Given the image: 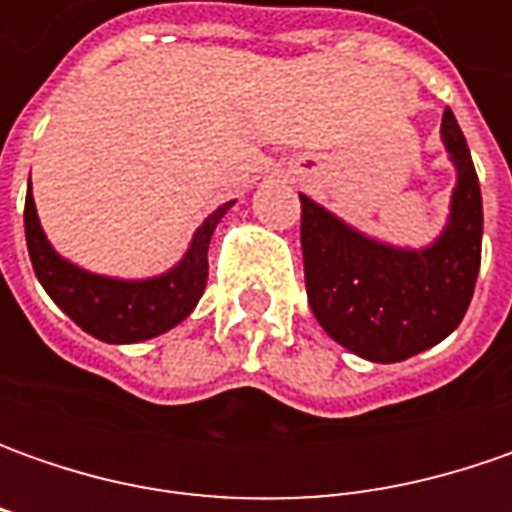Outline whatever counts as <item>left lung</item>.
I'll list each match as a JSON object with an SVG mask.
<instances>
[{"mask_svg":"<svg viewBox=\"0 0 512 512\" xmlns=\"http://www.w3.org/2000/svg\"><path fill=\"white\" fill-rule=\"evenodd\" d=\"M442 142L456 187L447 225L427 247L364 236L302 199L307 302L325 333L367 362H404L447 339L467 313L482 265V190L464 133L447 108Z\"/></svg>","mask_w":512,"mask_h":512,"instance_id":"obj_1","label":"left lung"}]
</instances>
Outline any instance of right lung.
Wrapping results in <instances>:
<instances>
[{"label":"right lung","mask_w":512,"mask_h":512,"mask_svg":"<svg viewBox=\"0 0 512 512\" xmlns=\"http://www.w3.org/2000/svg\"><path fill=\"white\" fill-rule=\"evenodd\" d=\"M230 207L233 202L216 207L196 227L185 256L168 273L150 279H113L73 265L53 250L39 225L28 182L25 239L30 265L50 299L93 339L108 344L145 342L185 322L193 307L199 305L207 285V245Z\"/></svg>","instance_id":"right-lung-1"}]
</instances>
